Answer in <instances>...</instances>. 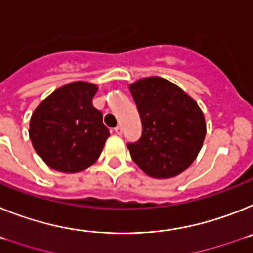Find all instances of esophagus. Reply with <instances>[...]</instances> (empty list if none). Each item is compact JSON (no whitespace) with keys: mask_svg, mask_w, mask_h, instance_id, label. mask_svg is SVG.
Masks as SVG:
<instances>
[{"mask_svg":"<svg viewBox=\"0 0 253 253\" xmlns=\"http://www.w3.org/2000/svg\"><path fill=\"white\" fill-rule=\"evenodd\" d=\"M114 132L117 133V135H121V133H122V127H121V126L114 127Z\"/></svg>","mask_w":253,"mask_h":253,"instance_id":"obj_1","label":"esophagus"}]
</instances>
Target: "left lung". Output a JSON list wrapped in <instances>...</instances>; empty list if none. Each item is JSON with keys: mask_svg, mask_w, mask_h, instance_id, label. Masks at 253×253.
<instances>
[{"mask_svg": "<svg viewBox=\"0 0 253 253\" xmlns=\"http://www.w3.org/2000/svg\"><path fill=\"white\" fill-rule=\"evenodd\" d=\"M142 133L127 144L131 158L154 178H172L192 164L206 135L203 111L181 87L162 78L129 85Z\"/></svg>", "mask_w": 253, "mask_h": 253, "instance_id": "8db88e82", "label": "left lung"}]
</instances>
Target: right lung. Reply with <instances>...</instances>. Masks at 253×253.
Masks as SVG:
<instances>
[{
  "mask_svg": "<svg viewBox=\"0 0 253 253\" xmlns=\"http://www.w3.org/2000/svg\"><path fill=\"white\" fill-rule=\"evenodd\" d=\"M96 91V85L75 81L54 90L32 114L33 148L54 170L78 173L99 158L109 129L93 105Z\"/></svg>",
  "mask_w": 253,
  "mask_h": 253,
  "instance_id": "add662e5",
  "label": "right lung"
}]
</instances>
